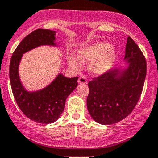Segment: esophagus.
<instances>
[{"instance_id":"obj_1","label":"esophagus","mask_w":158,"mask_h":158,"mask_svg":"<svg viewBox=\"0 0 158 158\" xmlns=\"http://www.w3.org/2000/svg\"><path fill=\"white\" fill-rule=\"evenodd\" d=\"M79 83H83V84H86L87 83V79L85 76H79V79H78Z\"/></svg>"}]
</instances>
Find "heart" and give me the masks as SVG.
I'll return each mask as SVG.
<instances>
[{
  "instance_id": "heart-1",
  "label": "heart",
  "mask_w": 158,
  "mask_h": 158,
  "mask_svg": "<svg viewBox=\"0 0 158 158\" xmlns=\"http://www.w3.org/2000/svg\"><path fill=\"white\" fill-rule=\"evenodd\" d=\"M116 51L114 46L107 42H95L84 46L78 52V59L90 63V70L95 75H102L108 71L116 59ZM74 55H68L67 62L72 68L79 67V60Z\"/></svg>"
}]
</instances>
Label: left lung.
<instances>
[{"label":"left lung","instance_id":"left-lung-1","mask_svg":"<svg viewBox=\"0 0 158 158\" xmlns=\"http://www.w3.org/2000/svg\"><path fill=\"white\" fill-rule=\"evenodd\" d=\"M129 67L117 77L109 70L88 83L87 106L91 117L104 125L116 124L132 112L140 97L146 76V60L130 37L127 38L125 57Z\"/></svg>","mask_w":158,"mask_h":158}]
</instances>
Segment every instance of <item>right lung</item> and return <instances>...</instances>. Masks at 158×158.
Masks as SVG:
<instances>
[{
    "label": "right lung",
    "mask_w": 158,
    "mask_h": 158,
    "mask_svg": "<svg viewBox=\"0 0 158 158\" xmlns=\"http://www.w3.org/2000/svg\"><path fill=\"white\" fill-rule=\"evenodd\" d=\"M55 32L38 29L28 34L13 53L9 65V79L14 99L20 109L33 121L50 124L63 113L67 96L78 86V77L67 78L59 74L43 90L29 92L24 89L18 75V65L22 54L41 45H54Z\"/></svg>",
    "instance_id": "add662e5"
}]
</instances>
